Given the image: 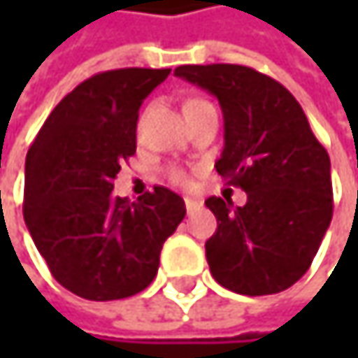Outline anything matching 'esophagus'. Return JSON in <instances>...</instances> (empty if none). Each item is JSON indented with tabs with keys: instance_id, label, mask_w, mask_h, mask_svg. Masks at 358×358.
Returning a JSON list of instances; mask_svg holds the SVG:
<instances>
[{
	"instance_id": "1",
	"label": "esophagus",
	"mask_w": 358,
	"mask_h": 358,
	"mask_svg": "<svg viewBox=\"0 0 358 358\" xmlns=\"http://www.w3.org/2000/svg\"><path fill=\"white\" fill-rule=\"evenodd\" d=\"M184 205H186V211L192 213V211H196V209L201 207V201H196V199H192V196H184Z\"/></svg>"
}]
</instances>
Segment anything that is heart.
<instances>
[{"instance_id":"heart-1","label":"heart","mask_w":358,"mask_h":358,"mask_svg":"<svg viewBox=\"0 0 358 358\" xmlns=\"http://www.w3.org/2000/svg\"><path fill=\"white\" fill-rule=\"evenodd\" d=\"M199 101H203V99H190L184 108H188V106H192V103H199ZM170 176H172L174 180H178V182H184V180H186V174H184V172H180V170H172V172H170Z\"/></svg>"}]
</instances>
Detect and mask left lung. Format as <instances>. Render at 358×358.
Returning <instances> with one entry per match:
<instances>
[{
    "instance_id": "1",
    "label": "left lung",
    "mask_w": 358,
    "mask_h": 358,
    "mask_svg": "<svg viewBox=\"0 0 358 358\" xmlns=\"http://www.w3.org/2000/svg\"><path fill=\"white\" fill-rule=\"evenodd\" d=\"M174 74L209 91L224 111V151L215 170L247 203L209 196L217 220L205 243L211 275L224 288L263 296L299 282L329 228V155L292 93L249 66H178Z\"/></svg>"
}]
</instances>
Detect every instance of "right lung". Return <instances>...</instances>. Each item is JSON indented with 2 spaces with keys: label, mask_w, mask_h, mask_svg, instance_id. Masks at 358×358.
I'll return each mask as SVG.
<instances>
[{
  "label": "right lung",
  "mask_w": 358,
  "mask_h": 358,
  "mask_svg": "<svg viewBox=\"0 0 358 358\" xmlns=\"http://www.w3.org/2000/svg\"><path fill=\"white\" fill-rule=\"evenodd\" d=\"M170 72L120 68L87 78L49 113L27 153V228L51 275L87 301L145 290L186 215L166 186L136 203L113 194L120 166L136 153L138 109Z\"/></svg>",
  "instance_id": "obj_1"
}]
</instances>
